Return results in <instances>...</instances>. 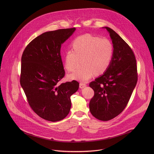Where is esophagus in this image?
Wrapping results in <instances>:
<instances>
[{"label": "esophagus", "mask_w": 154, "mask_h": 154, "mask_svg": "<svg viewBox=\"0 0 154 154\" xmlns=\"http://www.w3.org/2000/svg\"><path fill=\"white\" fill-rule=\"evenodd\" d=\"M86 86H87V84L85 83H84V82H81L79 84V87H80V88H85Z\"/></svg>", "instance_id": "34e87169"}]
</instances>
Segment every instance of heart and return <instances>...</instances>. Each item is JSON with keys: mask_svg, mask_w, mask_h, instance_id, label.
<instances>
[{"mask_svg": "<svg viewBox=\"0 0 154 154\" xmlns=\"http://www.w3.org/2000/svg\"><path fill=\"white\" fill-rule=\"evenodd\" d=\"M71 46L72 50H67L65 55L66 69L74 71L80 60L82 66L69 75L70 79L87 82L95 73L103 74L109 67L113 47L109 39L85 34L75 38Z\"/></svg>", "mask_w": 154, "mask_h": 154, "instance_id": "b5f03b06", "label": "heart"}]
</instances>
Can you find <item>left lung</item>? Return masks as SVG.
<instances>
[{"mask_svg":"<svg viewBox=\"0 0 154 154\" xmlns=\"http://www.w3.org/2000/svg\"><path fill=\"white\" fill-rule=\"evenodd\" d=\"M105 28L112 40L113 54L106 72L89 83L94 91L89 110L94 117L106 122L120 114L128 105L137 81V72L132 48L114 30Z\"/></svg>","mask_w":154,"mask_h":154,"instance_id":"8db88e82","label":"left lung"}]
</instances>
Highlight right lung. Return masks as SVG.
<instances>
[{
    "label": "right lung",
    "mask_w": 154,
    "mask_h": 154,
    "mask_svg": "<svg viewBox=\"0 0 154 154\" xmlns=\"http://www.w3.org/2000/svg\"><path fill=\"white\" fill-rule=\"evenodd\" d=\"M75 29L44 32L28 44L22 53L21 85L32 110L48 121L66 117L71 107L70 96L79 88L75 80L58 84L65 75L61 46Z\"/></svg>",
    "instance_id": "right-lung-1"
}]
</instances>
